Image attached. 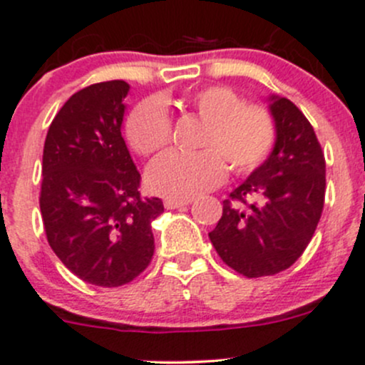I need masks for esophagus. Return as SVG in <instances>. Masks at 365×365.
<instances>
[{
    "instance_id": "1",
    "label": "esophagus",
    "mask_w": 365,
    "mask_h": 365,
    "mask_svg": "<svg viewBox=\"0 0 365 365\" xmlns=\"http://www.w3.org/2000/svg\"><path fill=\"white\" fill-rule=\"evenodd\" d=\"M189 203H192V200H173V197H168L164 201V206L168 210H175V208H182V206H187Z\"/></svg>"
}]
</instances>
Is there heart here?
<instances>
[{"label": "heart", "instance_id": "heart-1", "mask_svg": "<svg viewBox=\"0 0 365 365\" xmlns=\"http://www.w3.org/2000/svg\"><path fill=\"white\" fill-rule=\"evenodd\" d=\"M180 108L205 121L200 152H165L150 164L146 183L153 192L189 200L219 185L226 164L238 176L251 175L270 157L277 141L274 114L251 104L222 84L197 88L178 101ZM127 141L139 155H153L171 143L173 121L157 98L139 102L125 123Z\"/></svg>", "mask_w": 365, "mask_h": 365}]
</instances>
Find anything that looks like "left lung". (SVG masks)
Instances as JSON below:
<instances>
[{"label": "left lung", "instance_id": "8db88e82", "mask_svg": "<svg viewBox=\"0 0 365 365\" xmlns=\"http://www.w3.org/2000/svg\"><path fill=\"white\" fill-rule=\"evenodd\" d=\"M270 111L277 123L274 152L222 201V217L208 233L220 259L249 279L292 267L325 205V155L314 128L284 97H272Z\"/></svg>", "mask_w": 365, "mask_h": 365}]
</instances>
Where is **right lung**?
Here are the masks:
<instances>
[{"label":"right lung","mask_w":365,"mask_h":365,"mask_svg":"<svg viewBox=\"0 0 365 365\" xmlns=\"http://www.w3.org/2000/svg\"><path fill=\"white\" fill-rule=\"evenodd\" d=\"M125 81L73 93L47 130L40 212L47 242L88 284L118 288L152 261L159 197H143L141 175L121 138Z\"/></svg>","instance_id":"obj_1"}]
</instances>
